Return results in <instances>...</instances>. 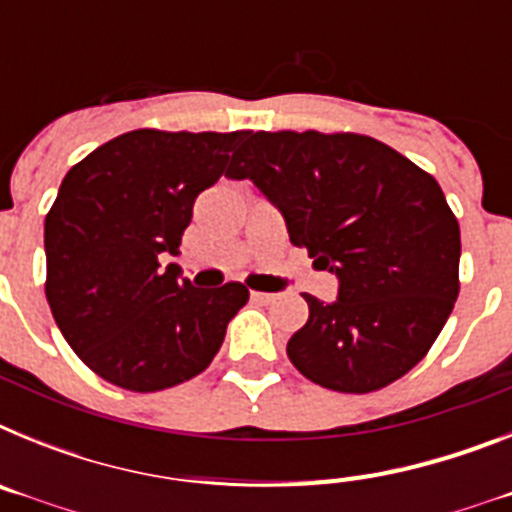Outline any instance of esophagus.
Returning <instances> with one entry per match:
<instances>
[{
  "mask_svg": "<svg viewBox=\"0 0 512 512\" xmlns=\"http://www.w3.org/2000/svg\"><path fill=\"white\" fill-rule=\"evenodd\" d=\"M251 300L259 302V305H269V302L277 300V295H269V292H251Z\"/></svg>",
  "mask_w": 512,
  "mask_h": 512,
  "instance_id": "1",
  "label": "esophagus"
}]
</instances>
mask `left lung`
Here are the masks:
<instances>
[{
    "mask_svg": "<svg viewBox=\"0 0 512 512\" xmlns=\"http://www.w3.org/2000/svg\"><path fill=\"white\" fill-rule=\"evenodd\" d=\"M225 176L251 179L289 241L338 277V300L305 295L287 343L310 382L382 390L433 346L459 295L461 238L441 187L410 158L359 133L248 130Z\"/></svg>",
    "mask_w": 512,
    "mask_h": 512,
    "instance_id": "obj_1",
    "label": "left lung"
}]
</instances>
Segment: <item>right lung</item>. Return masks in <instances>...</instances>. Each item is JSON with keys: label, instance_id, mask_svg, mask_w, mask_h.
Returning a JSON list of instances; mask_svg holds the SVG:
<instances>
[{"label": "right lung", "instance_id": "add662e5", "mask_svg": "<svg viewBox=\"0 0 512 512\" xmlns=\"http://www.w3.org/2000/svg\"><path fill=\"white\" fill-rule=\"evenodd\" d=\"M246 133L130 130L63 176L45 215V297L76 356L122 390L205 372L248 302L241 282L200 289L179 282L176 264L161 269Z\"/></svg>", "mask_w": 512, "mask_h": 512}]
</instances>
